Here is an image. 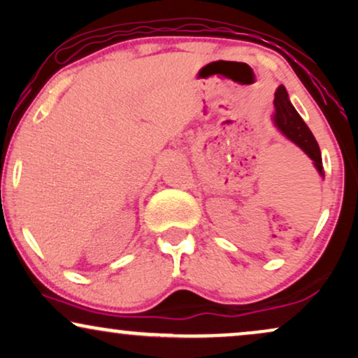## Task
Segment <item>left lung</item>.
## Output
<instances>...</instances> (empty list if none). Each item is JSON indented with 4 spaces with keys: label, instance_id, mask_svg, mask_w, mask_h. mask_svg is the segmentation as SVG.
I'll list each match as a JSON object with an SVG mask.
<instances>
[{
    "label": "left lung",
    "instance_id": "obj_1",
    "mask_svg": "<svg viewBox=\"0 0 358 358\" xmlns=\"http://www.w3.org/2000/svg\"><path fill=\"white\" fill-rule=\"evenodd\" d=\"M273 104H275V113L273 116H271V119H273L276 129L282 132L289 142H293L294 145H298L299 149H301L304 154L313 160L317 173L321 175V178H324L322 157H321V150H319L317 142L314 139L313 132L309 131L306 122L303 121L296 109H294L292 101H289L287 88H285L283 85L276 90Z\"/></svg>",
    "mask_w": 358,
    "mask_h": 358
}]
</instances>
